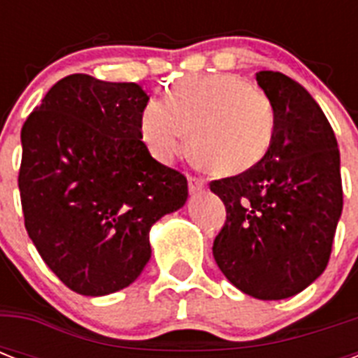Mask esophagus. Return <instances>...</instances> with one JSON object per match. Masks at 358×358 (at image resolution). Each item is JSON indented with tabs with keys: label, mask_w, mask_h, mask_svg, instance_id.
<instances>
[{
	"label": "esophagus",
	"mask_w": 358,
	"mask_h": 358,
	"mask_svg": "<svg viewBox=\"0 0 358 358\" xmlns=\"http://www.w3.org/2000/svg\"><path fill=\"white\" fill-rule=\"evenodd\" d=\"M206 189V182L199 176H189V191L195 195V193H201V191Z\"/></svg>",
	"instance_id": "esophagus-1"
}]
</instances>
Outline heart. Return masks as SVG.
I'll use <instances>...</instances> for the list:
<instances>
[{
    "label": "heart",
    "mask_w": 358,
    "mask_h": 358,
    "mask_svg": "<svg viewBox=\"0 0 358 358\" xmlns=\"http://www.w3.org/2000/svg\"><path fill=\"white\" fill-rule=\"evenodd\" d=\"M275 124L271 98L236 74L184 78L167 102L150 100L141 113V134L152 156L173 162L187 150L191 135L208 171L224 176L247 173L264 159Z\"/></svg>",
    "instance_id": "heart-1"
}]
</instances>
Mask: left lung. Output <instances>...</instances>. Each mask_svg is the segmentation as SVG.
<instances>
[{"label":"left lung","mask_w":358,"mask_h":358,"mask_svg":"<svg viewBox=\"0 0 358 358\" xmlns=\"http://www.w3.org/2000/svg\"><path fill=\"white\" fill-rule=\"evenodd\" d=\"M256 81L275 108V137L250 171L210 182L227 208L212 250L236 288L277 301L327 267L344 191L338 143L316 100L280 72L262 70Z\"/></svg>","instance_id":"8db88e82"}]
</instances>
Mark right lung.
<instances>
[{
    "label": "right lung",
    "mask_w": 358,
    "mask_h": 358,
    "mask_svg": "<svg viewBox=\"0 0 358 358\" xmlns=\"http://www.w3.org/2000/svg\"><path fill=\"white\" fill-rule=\"evenodd\" d=\"M137 83L59 80L22 126L24 224L64 286L108 295L139 277L148 230L187 201V178L150 156Z\"/></svg>",
    "instance_id": "1"
}]
</instances>
